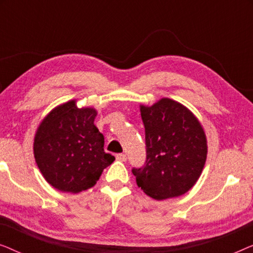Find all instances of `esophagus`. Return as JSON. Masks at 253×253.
<instances>
[{"label":"esophagus","instance_id":"obj_1","mask_svg":"<svg viewBox=\"0 0 253 253\" xmlns=\"http://www.w3.org/2000/svg\"><path fill=\"white\" fill-rule=\"evenodd\" d=\"M116 159H117V160H119V161L126 162V154H123V153L117 154V155H116Z\"/></svg>","mask_w":253,"mask_h":253}]
</instances>
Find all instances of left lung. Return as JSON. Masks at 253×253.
I'll return each mask as SVG.
<instances>
[{"label":"left lung","mask_w":253,"mask_h":253,"mask_svg":"<svg viewBox=\"0 0 253 253\" xmlns=\"http://www.w3.org/2000/svg\"><path fill=\"white\" fill-rule=\"evenodd\" d=\"M146 162L133 168L137 185L157 200L188 192L202 175L207 157L205 131L191 110L172 99L140 105Z\"/></svg>","instance_id":"left-lung-1"}]
</instances>
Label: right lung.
Listing matches in <instances>:
<instances>
[{
	"label": "right lung",
	"instance_id": "right-lung-1",
	"mask_svg": "<svg viewBox=\"0 0 253 253\" xmlns=\"http://www.w3.org/2000/svg\"><path fill=\"white\" fill-rule=\"evenodd\" d=\"M98 112L78 108L76 100L51 110L38 126L33 152L43 178L62 192L92 188L115 158L103 150L105 138L94 126Z\"/></svg>",
	"mask_w": 253,
	"mask_h": 253
}]
</instances>
